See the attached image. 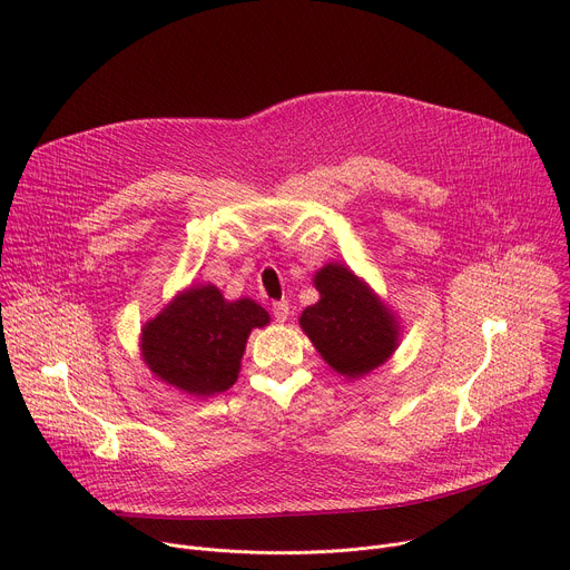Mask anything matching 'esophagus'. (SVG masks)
<instances>
[{
	"mask_svg": "<svg viewBox=\"0 0 570 570\" xmlns=\"http://www.w3.org/2000/svg\"><path fill=\"white\" fill-rule=\"evenodd\" d=\"M288 308H291L288 302H275V304H273V315H275V320H277V322H286V320H288V313H291Z\"/></svg>",
	"mask_w": 570,
	"mask_h": 570,
	"instance_id": "1",
	"label": "esophagus"
}]
</instances>
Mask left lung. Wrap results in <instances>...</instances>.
I'll list each match as a JSON object with an SVG mask.
<instances>
[{
  "label": "left lung",
  "mask_w": 570,
  "mask_h": 570,
  "mask_svg": "<svg viewBox=\"0 0 570 570\" xmlns=\"http://www.w3.org/2000/svg\"><path fill=\"white\" fill-rule=\"evenodd\" d=\"M313 284L320 299L299 327L338 374L358 379L385 363L399 343V322L379 295L343 264L322 266Z\"/></svg>",
  "instance_id": "1"
}]
</instances>
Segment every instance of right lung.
<instances>
[{
  "label": "right lung",
  "mask_w": 570,
  "mask_h": 570,
  "mask_svg": "<svg viewBox=\"0 0 570 570\" xmlns=\"http://www.w3.org/2000/svg\"><path fill=\"white\" fill-rule=\"evenodd\" d=\"M268 322L250 297L227 302L214 284L191 286L144 324L141 356L159 381L212 396L234 385L250 332Z\"/></svg>",
  "instance_id": "right-lung-1"
}]
</instances>
